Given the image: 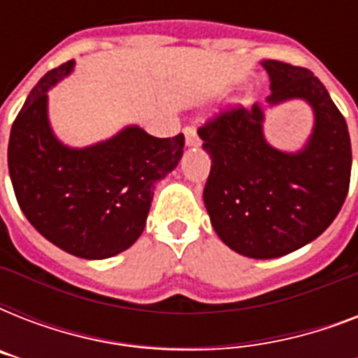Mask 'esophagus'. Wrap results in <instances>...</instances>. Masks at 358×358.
<instances>
[{
  "label": "esophagus",
  "mask_w": 358,
  "mask_h": 358,
  "mask_svg": "<svg viewBox=\"0 0 358 358\" xmlns=\"http://www.w3.org/2000/svg\"><path fill=\"white\" fill-rule=\"evenodd\" d=\"M184 135H185V145H187V146H199V145H201V139H199V135H196V129L193 128V126H185Z\"/></svg>",
  "instance_id": "esophagus-1"
}]
</instances>
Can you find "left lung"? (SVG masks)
I'll return each mask as SVG.
<instances>
[{"instance_id":"left-lung-1","label":"left lung","mask_w":358,"mask_h":358,"mask_svg":"<svg viewBox=\"0 0 358 358\" xmlns=\"http://www.w3.org/2000/svg\"><path fill=\"white\" fill-rule=\"evenodd\" d=\"M269 106L305 100L314 128L299 152L273 148L264 109L221 111L199 128L212 169L204 204L224 245L249 258H278L310 243L333 223L351 178V141L344 115L310 70L264 61Z\"/></svg>"}]
</instances>
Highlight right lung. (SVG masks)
Returning <instances> with one entry per match:
<instances>
[{
	"label": "right lung",
	"instance_id": "right-lung-1",
	"mask_svg": "<svg viewBox=\"0 0 358 358\" xmlns=\"http://www.w3.org/2000/svg\"><path fill=\"white\" fill-rule=\"evenodd\" d=\"M74 69L50 70L14 120L8 174L22 212L48 241L87 260L119 255L145 230L154 185L184 154V135L152 137L128 126L108 141L70 148L48 120V89Z\"/></svg>",
	"mask_w": 358,
	"mask_h": 358
}]
</instances>
